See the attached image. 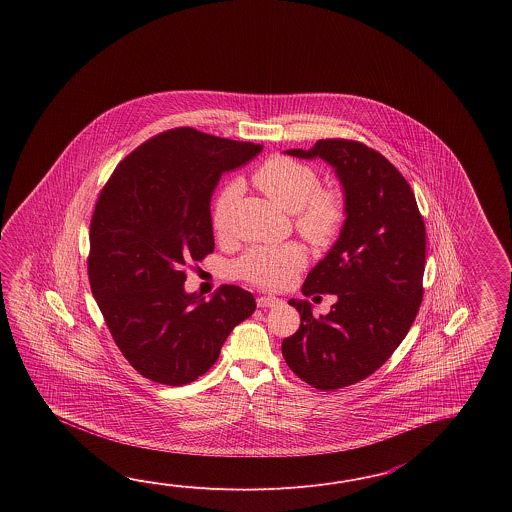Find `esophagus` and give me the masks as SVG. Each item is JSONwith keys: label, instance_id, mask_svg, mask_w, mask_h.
Wrapping results in <instances>:
<instances>
[{"label": "esophagus", "instance_id": "34e87169", "mask_svg": "<svg viewBox=\"0 0 512 512\" xmlns=\"http://www.w3.org/2000/svg\"><path fill=\"white\" fill-rule=\"evenodd\" d=\"M256 304H258V307H274V305L280 304V300L276 296H260L256 300Z\"/></svg>", "mask_w": 512, "mask_h": 512}]
</instances>
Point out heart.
I'll return each mask as SVG.
<instances>
[{
  "mask_svg": "<svg viewBox=\"0 0 512 512\" xmlns=\"http://www.w3.org/2000/svg\"><path fill=\"white\" fill-rule=\"evenodd\" d=\"M252 181L278 207L294 214V227L302 238L313 245L335 240L344 221V201L337 190L320 186L318 172L311 164L278 155L261 164ZM240 196V183L232 181L216 199L212 227L218 236L229 232ZM305 263L304 249L298 243H285L278 247H252L234 261L232 271L245 282L276 291L291 285Z\"/></svg>",
  "mask_w": 512,
  "mask_h": 512,
  "instance_id": "b5f03b06",
  "label": "heart"
}]
</instances>
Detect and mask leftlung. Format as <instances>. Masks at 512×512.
Instances as JSON below:
<instances>
[{
	"label": "left lung",
	"instance_id": "obj_1",
	"mask_svg": "<svg viewBox=\"0 0 512 512\" xmlns=\"http://www.w3.org/2000/svg\"><path fill=\"white\" fill-rule=\"evenodd\" d=\"M285 153L324 159L344 190L337 243L302 287L305 296L337 294V304L315 318L307 300H289L300 327L282 342L287 366L331 392L379 370L414 324L423 300L425 223L403 174L366 144L322 139L311 150Z\"/></svg>",
	"mask_w": 512,
	"mask_h": 512
}]
</instances>
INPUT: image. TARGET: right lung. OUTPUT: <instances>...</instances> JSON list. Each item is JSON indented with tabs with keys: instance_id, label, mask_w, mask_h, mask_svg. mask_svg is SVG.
Segmentation results:
<instances>
[{
	"instance_id": "add662e5",
	"label": "right lung",
	"mask_w": 512,
	"mask_h": 512,
	"mask_svg": "<svg viewBox=\"0 0 512 512\" xmlns=\"http://www.w3.org/2000/svg\"><path fill=\"white\" fill-rule=\"evenodd\" d=\"M261 150L175 128L133 150L102 188L87 274L111 337L142 377L166 386L196 381L254 313V296L238 285H221L205 302L183 283L186 267L214 252L210 197L221 174Z\"/></svg>"
}]
</instances>
